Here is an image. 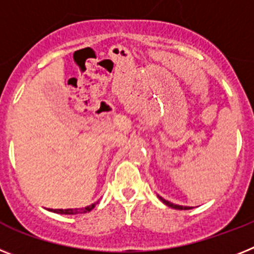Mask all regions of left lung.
Here are the masks:
<instances>
[{"mask_svg": "<svg viewBox=\"0 0 254 254\" xmlns=\"http://www.w3.org/2000/svg\"><path fill=\"white\" fill-rule=\"evenodd\" d=\"M158 198H160L161 200H162V202H164L165 204H166V206H169V207H171V208H175V209H190L191 207H187V206H179V204H174V203H171V202H169V200H166V199H164V198L162 197H160V195H157Z\"/></svg>", "mask_w": 254, "mask_h": 254, "instance_id": "1", "label": "left lung"}]
</instances>
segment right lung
Here are the masks:
<instances>
[{
    "label": "right lung",
    "mask_w": 254,
    "mask_h": 254,
    "mask_svg": "<svg viewBox=\"0 0 254 254\" xmlns=\"http://www.w3.org/2000/svg\"><path fill=\"white\" fill-rule=\"evenodd\" d=\"M98 203V202H96V203H92L90 206H87L84 207V208H67V209H48V211H52V212H56V213H61V215H76V213H87L89 212V211H92V209L96 207V204Z\"/></svg>",
    "instance_id": "obj_1"
}]
</instances>
